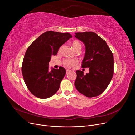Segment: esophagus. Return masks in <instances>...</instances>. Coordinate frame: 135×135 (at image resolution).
Segmentation results:
<instances>
[{"label": "esophagus", "mask_w": 135, "mask_h": 135, "mask_svg": "<svg viewBox=\"0 0 135 135\" xmlns=\"http://www.w3.org/2000/svg\"><path fill=\"white\" fill-rule=\"evenodd\" d=\"M71 70H69V69H66V73H69L70 72Z\"/></svg>", "instance_id": "34e87169"}]
</instances>
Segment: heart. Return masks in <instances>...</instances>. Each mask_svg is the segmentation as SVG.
<instances>
[{
  "label": "heart",
  "instance_id": "b5f03b06",
  "mask_svg": "<svg viewBox=\"0 0 135 135\" xmlns=\"http://www.w3.org/2000/svg\"><path fill=\"white\" fill-rule=\"evenodd\" d=\"M71 46L73 48V49L75 51L79 50V49H80L81 50V48L80 43L78 41H77V40H74V41H73L71 43ZM77 63V60L72 59H66L63 61V64L64 65V66L68 68H70L74 66V65H75Z\"/></svg>",
  "mask_w": 135,
  "mask_h": 135
}]
</instances>
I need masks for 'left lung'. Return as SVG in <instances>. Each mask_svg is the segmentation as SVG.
<instances>
[{
  "label": "left lung",
  "mask_w": 135,
  "mask_h": 135,
  "mask_svg": "<svg viewBox=\"0 0 135 135\" xmlns=\"http://www.w3.org/2000/svg\"><path fill=\"white\" fill-rule=\"evenodd\" d=\"M75 37L82 42L85 48L83 68L89 73L76 70L75 86L78 91L88 97L103 93L111 81L114 73L113 55L104 39L93 32H76Z\"/></svg>",
  "instance_id": "obj_1"
}]
</instances>
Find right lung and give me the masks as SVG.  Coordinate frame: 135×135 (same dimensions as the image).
<instances>
[{"label": "right lung", "instance_id": "obj_1", "mask_svg": "<svg viewBox=\"0 0 135 135\" xmlns=\"http://www.w3.org/2000/svg\"><path fill=\"white\" fill-rule=\"evenodd\" d=\"M72 38L68 33L48 31L44 32L27 49L22 65L25 84L30 92L40 99L50 97L58 91L66 74L62 67L49 69L52 55H56L59 48Z\"/></svg>", "mask_w": 135, "mask_h": 135}]
</instances>
